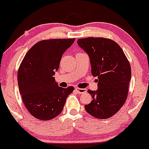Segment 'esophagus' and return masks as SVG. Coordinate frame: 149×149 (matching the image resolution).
Wrapping results in <instances>:
<instances>
[{"label":"esophagus","instance_id":"1","mask_svg":"<svg viewBox=\"0 0 149 149\" xmlns=\"http://www.w3.org/2000/svg\"><path fill=\"white\" fill-rule=\"evenodd\" d=\"M76 91L77 92V93L80 95V94H83V93H85V92H86L87 90L86 89H83V88H76Z\"/></svg>","mask_w":149,"mask_h":149}]
</instances>
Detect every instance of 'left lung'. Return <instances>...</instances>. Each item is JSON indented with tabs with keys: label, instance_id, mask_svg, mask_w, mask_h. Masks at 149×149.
Returning <instances> with one entry per match:
<instances>
[{
	"label": "left lung",
	"instance_id": "obj_1",
	"mask_svg": "<svg viewBox=\"0 0 149 149\" xmlns=\"http://www.w3.org/2000/svg\"><path fill=\"white\" fill-rule=\"evenodd\" d=\"M77 42L90 57L92 76L98 78L97 90H88L92 100L85 106V110L97 118H109L118 111L127 100L130 64L114 40L89 37Z\"/></svg>",
	"mask_w": 149,
	"mask_h": 149
}]
</instances>
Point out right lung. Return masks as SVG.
I'll list each match as a JSON object with an SVG mask.
<instances>
[{
  "label": "right lung",
  "instance_id": "1",
  "mask_svg": "<svg viewBox=\"0 0 149 149\" xmlns=\"http://www.w3.org/2000/svg\"><path fill=\"white\" fill-rule=\"evenodd\" d=\"M74 41L75 38L40 40L24 57L17 73L19 89L24 104L36 118L49 120L57 117L74 90L73 86L59 87L54 77L63 53Z\"/></svg>",
  "mask_w": 149,
  "mask_h": 149
}]
</instances>
